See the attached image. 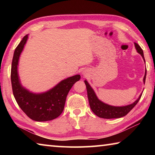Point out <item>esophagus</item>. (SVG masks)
Segmentation results:
<instances>
[{"instance_id":"obj_1","label":"esophagus","mask_w":155,"mask_h":155,"mask_svg":"<svg viewBox=\"0 0 155 155\" xmlns=\"http://www.w3.org/2000/svg\"><path fill=\"white\" fill-rule=\"evenodd\" d=\"M82 74L84 76V77H85V76L87 75V73L85 70H83V71H82Z\"/></svg>"}]
</instances>
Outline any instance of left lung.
I'll return each instance as SVG.
<instances>
[{"label": "left lung", "instance_id": "1", "mask_svg": "<svg viewBox=\"0 0 155 155\" xmlns=\"http://www.w3.org/2000/svg\"><path fill=\"white\" fill-rule=\"evenodd\" d=\"M135 44V47L137 52L139 54H141L142 57L143 61H145V59H144L143 56V52L141 47L138 45L137 43ZM146 72L145 75L143 77V83L145 84L146 81ZM85 84L86 85V88H87V97L89 100V103H90V108L91 109L94 114H96L97 116L99 117H102V118L104 119H111V118H120V117H124L127 115L128 112H129L133 107H134L136 104L140 101L141 98V96L142 94H141L139 98L136 100L134 103L128 105L122 106V107H117V106H112L110 104H106L99 100L98 97H97L95 91H94L92 87H91L90 84L87 82V80L84 81Z\"/></svg>", "mask_w": 155, "mask_h": 155}]
</instances>
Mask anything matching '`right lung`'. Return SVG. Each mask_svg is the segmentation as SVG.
<instances>
[{
    "mask_svg": "<svg viewBox=\"0 0 155 155\" xmlns=\"http://www.w3.org/2000/svg\"><path fill=\"white\" fill-rule=\"evenodd\" d=\"M28 35H25L16 48L12 59L11 80L13 94L21 109L31 120L38 122L49 121L57 118L64 111L65 100L73 85L79 81L80 74L68 77L60 81L49 90L41 93H33L23 87L18 74L20 56Z\"/></svg>",
    "mask_w": 155,
    "mask_h": 155,
    "instance_id": "1",
    "label": "right lung"
}]
</instances>
